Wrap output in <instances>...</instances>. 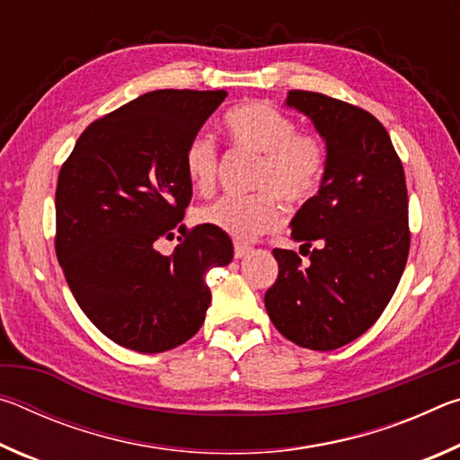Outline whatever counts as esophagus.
I'll return each instance as SVG.
<instances>
[{
  "label": "esophagus",
  "mask_w": 460,
  "mask_h": 460,
  "mask_svg": "<svg viewBox=\"0 0 460 460\" xmlns=\"http://www.w3.org/2000/svg\"><path fill=\"white\" fill-rule=\"evenodd\" d=\"M249 252H252V247H249V245L235 243V252H233V253H235V260H241V258H245Z\"/></svg>",
  "instance_id": "1"
}]
</instances>
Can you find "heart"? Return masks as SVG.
Here are the masks:
<instances>
[{
  "instance_id": "obj_1",
  "label": "heart",
  "mask_w": 460,
  "mask_h": 460,
  "mask_svg": "<svg viewBox=\"0 0 460 460\" xmlns=\"http://www.w3.org/2000/svg\"><path fill=\"white\" fill-rule=\"evenodd\" d=\"M225 136L239 152L258 155L252 197H221L200 207L197 221L227 233L235 241H253L282 221L276 197L302 205L316 192L326 166V146L316 134L298 131L296 121L268 101H249L223 118ZM219 155L213 137L194 136L184 152V172L194 190L211 192Z\"/></svg>"
}]
</instances>
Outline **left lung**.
I'll list each match as a JSON object with an SVG mask.
<instances>
[{"label":"left lung","instance_id":"obj_1","mask_svg":"<svg viewBox=\"0 0 460 460\" xmlns=\"http://www.w3.org/2000/svg\"><path fill=\"white\" fill-rule=\"evenodd\" d=\"M286 105L313 121L326 166L290 223L308 266L292 249H274L278 279L263 300L286 339L332 351L361 337L398 288L410 252L406 176L385 128L365 109L313 91H290Z\"/></svg>","mask_w":460,"mask_h":460}]
</instances>
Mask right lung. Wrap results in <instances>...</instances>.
<instances>
[{"mask_svg": "<svg viewBox=\"0 0 460 460\" xmlns=\"http://www.w3.org/2000/svg\"><path fill=\"white\" fill-rule=\"evenodd\" d=\"M225 91L162 89L129 101L83 131L57 184V258L89 321L118 345L162 353L205 323L211 268L227 266V233L184 225L192 184L184 152Z\"/></svg>", "mask_w": 460, "mask_h": 460, "instance_id": "obj_1", "label": "right lung"}]
</instances>
